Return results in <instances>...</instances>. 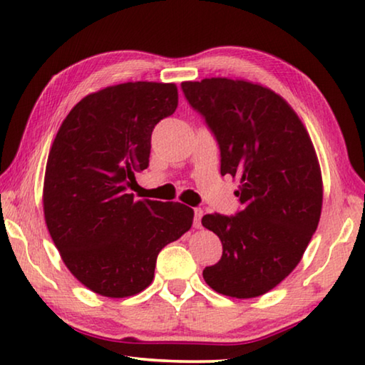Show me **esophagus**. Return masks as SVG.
I'll return each mask as SVG.
<instances>
[{
    "label": "esophagus",
    "mask_w": 365,
    "mask_h": 365,
    "mask_svg": "<svg viewBox=\"0 0 365 365\" xmlns=\"http://www.w3.org/2000/svg\"><path fill=\"white\" fill-rule=\"evenodd\" d=\"M201 219H202V209L196 207L195 209V219H193L195 228H201Z\"/></svg>",
    "instance_id": "esophagus-1"
}]
</instances>
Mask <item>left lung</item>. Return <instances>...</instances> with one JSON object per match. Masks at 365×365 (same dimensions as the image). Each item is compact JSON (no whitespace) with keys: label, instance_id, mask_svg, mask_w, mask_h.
I'll return each instance as SVG.
<instances>
[{"label":"left lung","instance_id":"left-lung-1","mask_svg":"<svg viewBox=\"0 0 365 365\" xmlns=\"http://www.w3.org/2000/svg\"><path fill=\"white\" fill-rule=\"evenodd\" d=\"M182 90L217 140L220 174L237 178L242 202L232 217H202L224 250L202 277L220 294L256 298L292 274L317 230L324 188L316 150L292 106L262 85L212 77Z\"/></svg>","mask_w":365,"mask_h":365}]
</instances>
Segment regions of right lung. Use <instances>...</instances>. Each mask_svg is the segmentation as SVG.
<instances>
[{
  "mask_svg": "<svg viewBox=\"0 0 365 365\" xmlns=\"http://www.w3.org/2000/svg\"><path fill=\"white\" fill-rule=\"evenodd\" d=\"M175 83L127 82L86 95L49 150L43 211L71 274L93 293L127 298L151 285L159 251L193 224L182 202L128 193L150 164L156 123L175 113Z\"/></svg>",
  "mask_w": 365,
  "mask_h": 365,
  "instance_id": "obj_1",
  "label": "right lung"
}]
</instances>
